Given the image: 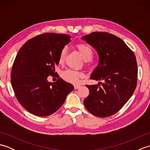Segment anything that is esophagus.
<instances>
[{
    "mask_svg": "<svg viewBox=\"0 0 150 150\" xmlns=\"http://www.w3.org/2000/svg\"><path fill=\"white\" fill-rule=\"evenodd\" d=\"M80 87H81L80 85H75L74 86V88L75 89H79Z\"/></svg>",
    "mask_w": 150,
    "mask_h": 150,
    "instance_id": "34e87169",
    "label": "esophagus"
}]
</instances>
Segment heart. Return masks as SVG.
Listing matches in <instances>:
<instances>
[{
    "label": "heart",
    "mask_w": 150,
    "mask_h": 150,
    "mask_svg": "<svg viewBox=\"0 0 150 150\" xmlns=\"http://www.w3.org/2000/svg\"><path fill=\"white\" fill-rule=\"evenodd\" d=\"M81 55L85 60H90L93 57V52L91 47L84 43H78L75 45ZM66 55V50L63 48L60 53L59 57V62L62 64L64 62ZM62 78L70 83L73 84H79L80 83V79L84 77V74L81 71H75L73 69H67L62 74Z\"/></svg>",
    "instance_id": "1"
}]
</instances>
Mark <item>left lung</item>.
Returning a JSON list of instances; mask_svg holds the SVG:
<instances>
[{
	"label": "left lung",
	"instance_id": "obj_1",
	"mask_svg": "<svg viewBox=\"0 0 150 150\" xmlns=\"http://www.w3.org/2000/svg\"><path fill=\"white\" fill-rule=\"evenodd\" d=\"M82 40L93 46L98 64L90 79L103 81L86 85L90 94L84 104L88 111L98 117H107L119 111L134 92L137 81V64L133 51L124 41L107 32H93Z\"/></svg>",
	"mask_w": 150,
	"mask_h": 150
}]
</instances>
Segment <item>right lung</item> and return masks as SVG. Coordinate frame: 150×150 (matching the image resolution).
<instances>
[{"instance_id":"obj_1","label":"right lung","mask_w":150,"mask_h":150,"mask_svg":"<svg viewBox=\"0 0 150 150\" xmlns=\"http://www.w3.org/2000/svg\"><path fill=\"white\" fill-rule=\"evenodd\" d=\"M71 36L46 33L30 39L19 50L11 70V86L18 101L30 113L49 116L62 106L73 86L59 78L55 82L47 77L57 74L61 50Z\"/></svg>"}]
</instances>
